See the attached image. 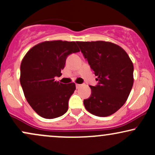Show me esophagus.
I'll list each match as a JSON object with an SVG mask.
<instances>
[{"mask_svg": "<svg viewBox=\"0 0 155 155\" xmlns=\"http://www.w3.org/2000/svg\"><path fill=\"white\" fill-rule=\"evenodd\" d=\"M76 88H79L80 87H81V84H76Z\"/></svg>", "mask_w": 155, "mask_h": 155, "instance_id": "esophagus-1", "label": "esophagus"}]
</instances>
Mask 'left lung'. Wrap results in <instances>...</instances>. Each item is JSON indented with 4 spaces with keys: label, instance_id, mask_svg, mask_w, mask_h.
<instances>
[{
    "label": "left lung",
    "instance_id": "obj_1",
    "mask_svg": "<svg viewBox=\"0 0 155 155\" xmlns=\"http://www.w3.org/2000/svg\"><path fill=\"white\" fill-rule=\"evenodd\" d=\"M98 81L84 105L97 117L113 114L124 104L133 84V65L128 54L111 42H76Z\"/></svg>",
    "mask_w": 155,
    "mask_h": 155
}]
</instances>
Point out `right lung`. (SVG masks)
I'll use <instances>...</instances> for the list:
<instances>
[{
	"instance_id": "right-lung-1",
	"label": "right lung",
	"mask_w": 155,
	"mask_h": 155,
	"mask_svg": "<svg viewBox=\"0 0 155 155\" xmlns=\"http://www.w3.org/2000/svg\"><path fill=\"white\" fill-rule=\"evenodd\" d=\"M79 51L74 41H44L31 48L23 58L21 86L28 104L41 117L54 119L68 111L75 84H65L54 78L62 75L67 57Z\"/></svg>"
}]
</instances>
